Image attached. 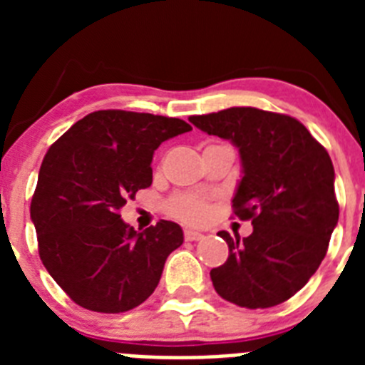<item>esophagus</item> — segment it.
I'll list each match as a JSON object with an SVG mask.
<instances>
[{
  "mask_svg": "<svg viewBox=\"0 0 365 365\" xmlns=\"http://www.w3.org/2000/svg\"><path fill=\"white\" fill-rule=\"evenodd\" d=\"M185 240L186 241H199V240H202V234H201V232H197V230H193V228H186Z\"/></svg>",
  "mask_w": 365,
  "mask_h": 365,
  "instance_id": "obj_1",
  "label": "esophagus"
}]
</instances>
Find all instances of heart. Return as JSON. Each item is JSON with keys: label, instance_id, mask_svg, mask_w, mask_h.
<instances>
[{"label": "heart", "instance_id": "1", "mask_svg": "<svg viewBox=\"0 0 365 365\" xmlns=\"http://www.w3.org/2000/svg\"><path fill=\"white\" fill-rule=\"evenodd\" d=\"M168 212L173 217H179L188 222H199L208 214L206 199L195 193H179L168 201Z\"/></svg>", "mask_w": 365, "mask_h": 365}]
</instances>
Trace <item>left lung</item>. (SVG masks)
<instances>
[{
	"label": "left lung",
	"instance_id": "8db88e82",
	"mask_svg": "<svg viewBox=\"0 0 365 365\" xmlns=\"http://www.w3.org/2000/svg\"><path fill=\"white\" fill-rule=\"evenodd\" d=\"M190 122L240 150L243 175L232 206L254 227L243 240L217 234L228 259L210 270L215 292L247 309L287 302L318 270L338 222L327 150L302 122L263 109L230 108Z\"/></svg>",
	"mask_w": 365,
	"mask_h": 365
}]
</instances>
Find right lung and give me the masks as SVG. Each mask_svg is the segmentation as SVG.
<instances>
[{
  "mask_svg": "<svg viewBox=\"0 0 365 365\" xmlns=\"http://www.w3.org/2000/svg\"><path fill=\"white\" fill-rule=\"evenodd\" d=\"M192 130L180 118L104 109L73 124L45 153L31 219L47 272L74 303L117 314L146 302L185 241L172 221L137 232L120 208L151 186L155 150Z\"/></svg>",
  "mask_w": 365,
  "mask_h": 365,
  "instance_id": "add662e5",
  "label": "right lung"
}]
</instances>
